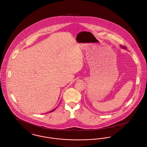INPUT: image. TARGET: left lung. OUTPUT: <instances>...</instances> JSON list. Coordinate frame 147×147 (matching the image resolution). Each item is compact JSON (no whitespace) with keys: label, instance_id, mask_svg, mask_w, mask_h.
<instances>
[{"label":"left lung","instance_id":"1","mask_svg":"<svg viewBox=\"0 0 147 147\" xmlns=\"http://www.w3.org/2000/svg\"><path fill=\"white\" fill-rule=\"evenodd\" d=\"M121 48H123V49H126V48L125 47H123V46H121Z\"/></svg>","mask_w":147,"mask_h":147}]
</instances>
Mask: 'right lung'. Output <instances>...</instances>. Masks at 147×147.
<instances>
[{"mask_svg": "<svg viewBox=\"0 0 147 147\" xmlns=\"http://www.w3.org/2000/svg\"><path fill=\"white\" fill-rule=\"evenodd\" d=\"M55 109H56V108H55V109H53V110H52V111H50V112H52V111H55Z\"/></svg>", "mask_w": 147, "mask_h": 147, "instance_id": "add662e5", "label": "right lung"}]
</instances>
